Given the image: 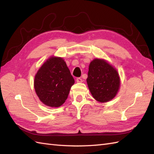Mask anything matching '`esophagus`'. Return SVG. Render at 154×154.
Returning <instances> with one entry per match:
<instances>
[{
	"instance_id": "obj_1",
	"label": "esophagus",
	"mask_w": 154,
	"mask_h": 154,
	"mask_svg": "<svg viewBox=\"0 0 154 154\" xmlns=\"http://www.w3.org/2000/svg\"><path fill=\"white\" fill-rule=\"evenodd\" d=\"M76 81H77V82H82V81H83V80H82L81 77H77Z\"/></svg>"
}]
</instances>
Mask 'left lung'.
<instances>
[{
    "mask_svg": "<svg viewBox=\"0 0 154 154\" xmlns=\"http://www.w3.org/2000/svg\"><path fill=\"white\" fill-rule=\"evenodd\" d=\"M86 81L94 99L101 103L113 99L120 85L117 71L107 62L97 58L90 62Z\"/></svg>",
    "mask_w": 154,
    "mask_h": 154,
    "instance_id": "1",
    "label": "left lung"
}]
</instances>
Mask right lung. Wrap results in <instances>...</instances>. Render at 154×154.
<instances>
[{
  "label": "right lung",
  "instance_id": "1",
  "mask_svg": "<svg viewBox=\"0 0 154 154\" xmlns=\"http://www.w3.org/2000/svg\"><path fill=\"white\" fill-rule=\"evenodd\" d=\"M74 79L62 58L51 57L42 65L34 78V88L43 103L60 107L68 98Z\"/></svg>",
  "mask_w": 154,
  "mask_h": 154
}]
</instances>
